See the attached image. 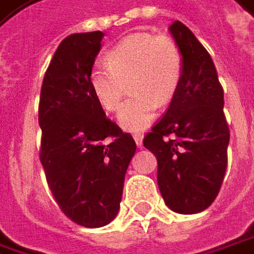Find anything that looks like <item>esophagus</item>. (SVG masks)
Instances as JSON below:
<instances>
[{
    "label": "esophagus",
    "instance_id": "34e87169",
    "mask_svg": "<svg viewBox=\"0 0 254 254\" xmlns=\"http://www.w3.org/2000/svg\"><path fill=\"white\" fill-rule=\"evenodd\" d=\"M133 139H135L136 145H138V147H141V145H142V139H144V135H142V133H133Z\"/></svg>",
    "mask_w": 254,
    "mask_h": 254
}]
</instances>
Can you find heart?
<instances>
[{"label": "heart", "mask_w": 254, "mask_h": 254, "mask_svg": "<svg viewBox=\"0 0 254 254\" xmlns=\"http://www.w3.org/2000/svg\"><path fill=\"white\" fill-rule=\"evenodd\" d=\"M183 75V55L173 39L135 33L115 45L107 61L90 69V87L100 106L113 112L121 104L127 82L132 94L118 112V124L130 132L154 121L158 104L170 102Z\"/></svg>", "instance_id": "1"}]
</instances>
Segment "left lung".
<instances>
[{
  "label": "left lung",
  "mask_w": 254,
  "mask_h": 254,
  "mask_svg": "<svg viewBox=\"0 0 254 254\" xmlns=\"http://www.w3.org/2000/svg\"><path fill=\"white\" fill-rule=\"evenodd\" d=\"M169 30L183 55V75L144 147L157 158V183L166 205L188 215L206 209L218 195L230 130L211 55L183 23L174 21Z\"/></svg>",
  "instance_id": "1"
}]
</instances>
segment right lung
Instances as JSON below:
<instances>
[{
	"label": "right lung",
	"instance_id": "1",
	"mask_svg": "<svg viewBox=\"0 0 254 254\" xmlns=\"http://www.w3.org/2000/svg\"><path fill=\"white\" fill-rule=\"evenodd\" d=\"M102 32L65 37L45 74L39 127L40 163L64 214L88 228L116 218L136 144L115 122L90 87Z\"/></svg>",
	"mask_w": 254,
	"mask_h": 254
}]
</instances>
